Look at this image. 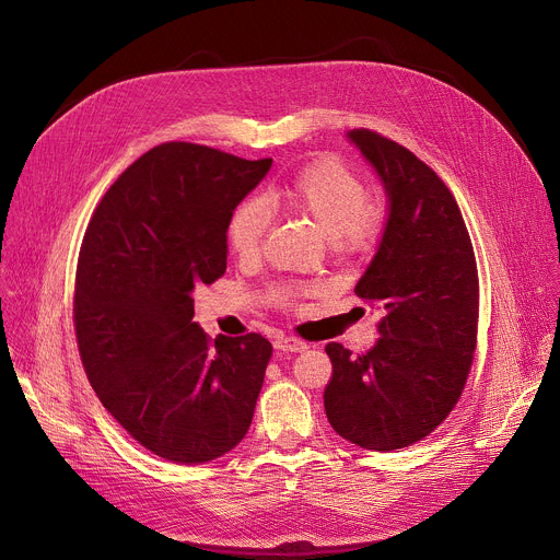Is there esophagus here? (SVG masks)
Returning a JSON list of instances; mask_svg holds the SVG:
<instances>
[{"instance_id":"obj_1","label":"esophagus","mask_w":560,"mask_h":560,"mask_svg":"<svg viewBox=\"0 0 560 560\" xmlns=\"http://www.w3.org/2000/svg\"><path fill=\"white\" fill-rule=\"evenodd\" d=\"M275 348L281 350V352H305L307 350V343L296 339V337H279L275 341Z\"/></svg>"}]
</instances>
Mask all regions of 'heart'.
Masks as SVG:
<instances>
[{
    "mask_svg": "<svg viewBox=\"0 0 560 560\" xmlns=\"http://www.w3.org/2000/svg\"><path fill=\"white\" fill-rule=\"evenodd\" d=\"M268 203L281 206L294 214L307 217L322 230L337 253L365 255L383 236L387 208L383 201L368 197L363 179L337 156L314 159L283 186L272 188ZM270 214L261 199L238 203L228 221V246L238 259H255L261 253ZM318 288L279 283L268 296L283 307H294L303 296L316 294Z\"/></svg>",
    "mask_w": 560,
    "mask_h": 560,
    "instance_id": "heart-1",
    "label": "heart"
}]
</instances>
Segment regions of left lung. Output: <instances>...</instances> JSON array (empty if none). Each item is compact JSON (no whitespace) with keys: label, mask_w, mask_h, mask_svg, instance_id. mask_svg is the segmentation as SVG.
I'll use <instances>...</instances> for the list:
<instances>
[{"label":"left lung","mask_w":560,"mask_h":560,"mask_svg":"<svg viewBox=\"0 0 560 560\" xmlns=\"http://www.w3.org/2000/svg\"><path fill=\"white\" fill-rule=\"evenodd\" d=\"M348 137L378 173L389 217L354 292L381 310L365 354L328 343L324 392L330 425L374 452L408 447L434 432L463 394L478 330V270L450 188L421 159L374 130Z\"/></svg>","instance_id":"left-lung-1"}]
</instances>
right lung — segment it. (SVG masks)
Wrapping results in <instances>:
<instances>
[{
	"label": "right lung",
	"mask_w": 560,
	"mask_h": 560,
	"mask_svg": "<svg viewBox=\"0 0 560 560\" xmlns=\"http://www.w3.org/2000/svg\"><path fill=\"white\" fill-rule=\"evenodd\" d=\"M272 159L171 141L128 166L95 208L74 277V337L102 406L145 450L208 463L242 443L266 337L210 339L192 290L225 272L228 221Z\"/></svg>",
	"instance_id": "obj_1"
}]
</instances>
